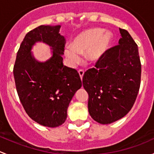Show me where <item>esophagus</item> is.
<instances>
[{
    "mask_svg": "<svg viewBox=\"0 0 154 154\" xmlns=\"http://www.w3.org/2000/svg\"><path fill=\"white\" fill-rule=\"evenodd\" d=\"M84 73H85V72H84L83 69H79V76H80L81 79H82H82H83Z\"/></svg>",
    "mask_w": 154,
    "mask_h": 154,
    "instance_id": "34e87169",
    "label": "esophagus"
}]
</instances>
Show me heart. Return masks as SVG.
<instances>
[{"label": "heart", "mask_w": 154, "mask_h": 154, "mask_svg": "<svg viewBox=\"0 0 154 154\" xmlns=\"http://www.w3.org/2000/svg\"><path fill=\"white\" fill-rule=\"evenodd\" d=\"M113 36L111 32L101 28H91L81 32L71 43L64 48V53L71 66L81 61L80 55L85 52V58L89 64L101 61L111 46Z\"/></svg>", "instance_id": "b5f03b06"}]
</instances>
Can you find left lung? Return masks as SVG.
<instances>
[{"mask_svg":"<svg viewBox=\"0 0 154 154\" xmlns=\"http://www.w3.org/2000/svg\"><path fill=\"white\" fill-rule=\"evenodd\" d=\"M117 46L109 49L95 68L84 74L88 111L96 122L107 125L131 110L140 87L141 68L138 46L127 30L120 29Z\"/></svg>","mask_w":154,"mask_h":154,"instance_id":"left-lung-1","label":"left lung"}]
</instances>
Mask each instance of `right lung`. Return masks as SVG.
I'll use <instances>...</instances> for the list:
<instances>
[{"label": "right lung", "mask_w": 154, "mask_h": 154, "mask_svg": "<svg viewBox=\"0 0 154 154\" xmlns=\"http://www.w3.org/2000/svg\"><path fill=\"white\" fill-rule=\"evenodd\" d=\"M61 25H42L31 30L20 44L13 69L20 102L28 116L49 128L65 122L67 108L82 81L75 69L63 64L65 39L59 33ZM51 47V57L39 62L31 52L36 42Z\"/></svg>", "instance_id": "right-lung-1"}]
</instances>
